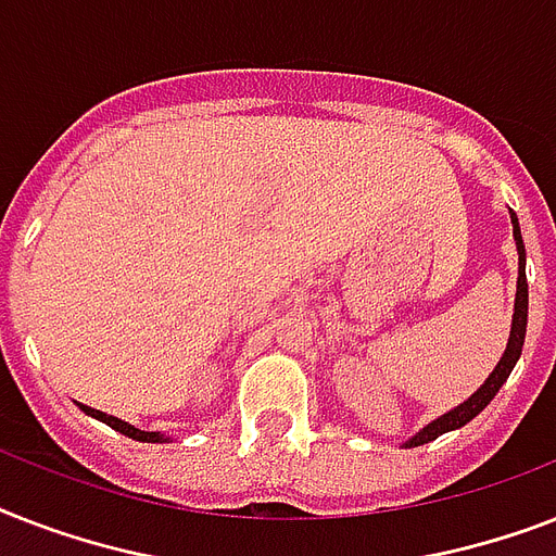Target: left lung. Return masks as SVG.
Here are the masks:
<instances>
[{
    "instance_id": "left-lung-1",
    "label": "left lung",
    "mask_w": 556,
    "mask_h": 556,
    "mask_svg": "<svg viewBox=\"0 0 556 556\" xmlns=\"http://www.w3.org/2000/svg\"><path fill=\"white\" fill-rule=\"evenodd\" d=\"M510 225H514V242H517V253H519V277H517V303H514V320H510L508 349H505V355H502V361L496 364V369L488 375V380H484L482 387L476 389L473 395L467 397L465 404H458L456 409H450V413H444L432 424H427L421 432H415L413 439L406 441L404 447H421V444H427V441L439 439V435H444V432L458 430V427H465L467 421H473L476 415L491 404L493 395L500 392V387L508 380V375L514 371V366H517L519 355H522V343H526V326H528V279H526V244H522L519 218L514 210H510Z\"/></svg>"
}]
</instances>
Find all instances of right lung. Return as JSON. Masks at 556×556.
I'll use <instances>...</instances> for the list:
<instances>
[{
  "label": "right lung",
  "instance_id": "add662e5",
  "mask_svg": "<svg viewBox=\"0 0 556 556\" xmlns=\"http://www.w3.org/2000/svg\"><path fill=\"white\" fill-rule=\"evenodd\" d=\"M80 409L86 415H91V418H98V421L109 424L112 430L124 432V435H129V439H135V441H147V444H161V441H169L167 435H161V432H143V430H138V427H132V424H126V421H121V418H115V415L100 413V409H91V406H86V404H80Z\"/></svg>",
  "mask_w": 556,
  "mask_h": 556
}]
</instances>
